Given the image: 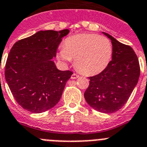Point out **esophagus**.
<instances>
[{"label": "esophagus", "mask_w": 147, "mask_h": 147, "mask_svg": "<svg viewBox=\"0 0 147 147\" xmlns=\"http://www.w3.org/2000/svg\"><path fill=\"white\" fill-rule=\"evenodd\" d=\"M79 75H78V74H75V73H73L72 75V76H71V78L72 79H76V78H79Z\"/></svg>", "instance_id": "obj_1"}]
</instances>
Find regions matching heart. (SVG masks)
Segmentation results:
<instances>
[{
	"mask_svg": "<svg viewBox=\"0 0 147 147\" xmlns=\"http://www.w3.org/2000/svg\"><path fill=\"white\" fill-rule=\"evenodd\" d=\"M112 55V46L107 38L96 34H80L64 41L58 53L64 61L75 60L78 70L86 75H96L104 70Z\"/></svg>",
	"mask_w": 147,
	"mask_h": 147,
	"instance_id": "obj_1",
	"label": "heart"
}]
</instances>
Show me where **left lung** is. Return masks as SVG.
Instances as JSON below:
<instances>
[{
  "label": "left lung",
  "instance_id": "obj_1",
  "mask_svg": "<svg viewBox=\"0 0 147 147\" xmlns=\"http://www.w3.org/2000/svg\"><path fill=\"white\" fill-rule=\"evenodd\" d=\"M111 40L112 59L98 75L89 77L84 97L96 111L112 113L121 109L131 95L140 76L138 57L130 46L122 44L108 34Z\"/></svg>",
  "mask_w": 147,
  "mask_h": 147
}]
</instances>
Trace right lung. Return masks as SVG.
Listing matches in <instances>:
<instances>
[{
    "label": "right lung",
    "instance_id": "obj_1",
    "mask_svg": "<svg viewBox=\"0 0 147 147\" xmlns=\"http://www.w3.org/2000/svg\"><path fill=\"white\" fill-rule=\"evenodd\" d=\"M69 31H40L17 42L8 55L5 78L17 102L39 113L60 100L66 83L73 74L60 71L52 61L62 38Z\"/></svg>",
    "mask_w": 147,
    "mask_h": 147
}]
</instances>
